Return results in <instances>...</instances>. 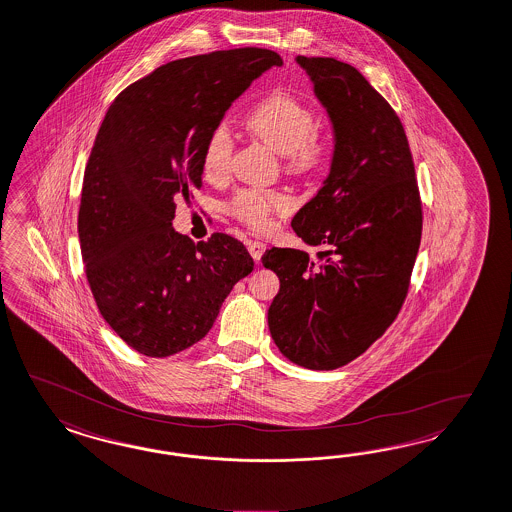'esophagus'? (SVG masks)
<instances>
[{
	"label": "esophagus",
	"mask_w": 512,
	"mask_h": 512,
	"mask_svg": "<svg viewBox=\"0 0 512 512\" xmlns=\"http://www.w3.org/2000/svg\"><path fill=\"white\" fill-rule=\"evenodd\" d=\"M266 246L263 242H259V240H251V242H247V251H249V255L255 259V263H259L261 261V257H263V253H265Z\"/></svg>",
	"instance_id": "esophagus-1"
}]
</instances>
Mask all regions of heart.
<instances>
[{
	"mask_svg": "<svg viewBox=\"0 0 512 512\" xmlns=\"http://www.w3.org/2000/svg\"><path fill=\"white\" fill-rule=\"evenodd\" d=\"M247 124L263 140L270 141L287 160L293 172L318 170L333 155V140L316 130L318 113L297 96L274 92L261 100L247 115ZM234 155V138L227 123H219L208 136L202 153V170L210 179L227 176ZM289 206L278 191L244 189L230 200V212L251 229L266 230L274 213Z\"/></svg>",
	"mask_w": 512,
	"mask_h": 512,
	"instance_id": "1",
	"label": "heart"
}]
</instances>
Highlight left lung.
I'll use <instances>...</instances> for the list:
<instances>
[{"label": "left lung", "mask_w": 512, "mask_h": 512, "mask_svg": "<svg viewBox=\"0 0 512 512\" xmlns=\"http://www.w3.org/2000/svg\"><path fill=\"white\" fill-rule=\"evenodd\" d=\"M335 132L331 172L291 227L306 251L272 247L280 278L268 327L280 352L312 371L348 365L386 333L408 293L422 200L401 119L350 64L297 56Z\"/></svg>", "instance_id": "obj_1"}]
</instances>
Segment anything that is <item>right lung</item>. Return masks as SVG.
Returning <instances> with one entry per match:
<instances>
[{"label":"right lung","instance_id":"add662e5","mask_svg":"<svg viewBox=\"0 0 512 512\" xmlns=\"http://www.w3.org/2000/svg\"><path fill=\"white\" fill-rule=\"evenodd\" d=\"M280 54L244 47L168 62L107 109L90 151L79 242L107 325L136 352L168 357L212 329L234 283L253 270L227 234L193 242L172 227L176 194L202 185V153L232 102Z\"/></svg>","mask_w":512,"mask_h":512}]
</instances>
